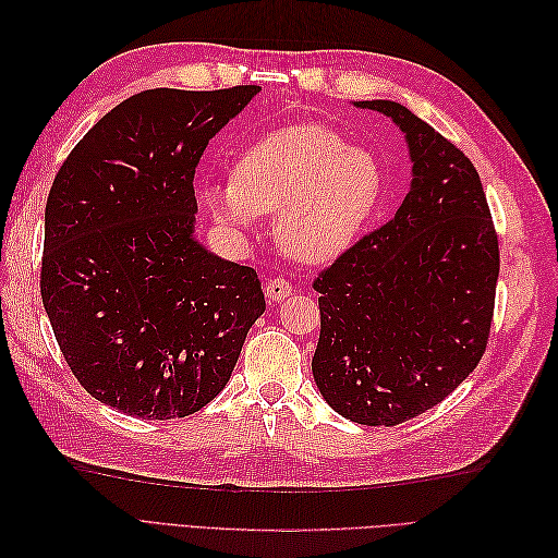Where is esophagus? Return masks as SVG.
Listing matches in <instances>:
<instances>
[{
    "label": "esophagus",
    "mask_w": 558,
    "mask_h": 558,
    "mask_svg": "<svg viewBox=\"0 0 558 558\" xmlns=\"http://www.w3.org/2000/svg\"><path fill=\"white\" fill-rule=\"evenodd\" d=\"M291 293H293L291 283L283 281V279H269L265 283V295H267L269 302H281V300L289 298Z\"/></svg>",
    "instance_id": "esophagus-1"
}]
</instances>
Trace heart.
Here are the masks:
<instances>
[{
  "instance_id": "obj_1",
  "label": "heart",
  "mask_w": 558,
  "mask_h": 558,
  "mask_svg": "<svg viewBox=\"0 0 558 558\" xmlns=\"http://www.w3.org/2000/svg\"><path fill=\"white\" fill-rule=\"evenodd\" d=\"M384 189L375 154L307 123L251 146L234 167V181L207 185L205 202L232 232L251 230L256 216H275V240L286 256L326 265L359 242Z\"/></svg>"
}]
</instances>
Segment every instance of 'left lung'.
I'll return each mask as SVG.
<instances>
[{
    "mask_svg": "<svg viewBox=\"0 0 558 558\" xmlns=\"http://www.w3.org/2000/svg\"><path fill=\"white\" fill-rule=\"evenodd\" d=\"M400 128L412 183L396 216L314 281L320 396L363 426L442 402L477 367L492 330L498 238L463 150L391 99L353 102Z\"/></svg>",
    "mask_w": 558,
    "mask_h": 558,
    "instance_id": "8db88e82",
    "label": "left lung"
}]
</instances>
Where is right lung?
<instances>
[{
    "label": "right lung",
    "mask_w": 558,
    "mask_h": 558,
    "mask_svg": "<svg viewBox=\"0 0 558 558\" xmlns=\"http://www.w3.org/2000/svg\"><path fill=\"white\" fill-rule=\"evenodd\" d=\"M260 86L156 88L93 125L46 202L41 300L99 402L177 418L223 391L265 312L256 269L195 238V167Z\"/></svg>",
    "instance_id": "obj_1"
}]
</instances>
